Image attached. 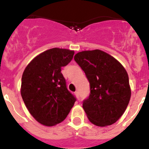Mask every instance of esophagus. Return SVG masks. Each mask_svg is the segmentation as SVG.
<instances>
[{
  "label": "esophagus",
  "instance_id": "34e87169",
  "mask_svg": "<svg viewBox=\"0 0 149 149\" xmlns=\"http://www.w3.org/2000/svg\"><path fill=\"white\" fill-rule=\"evenodd\" d=\"M74 95H75L76 98H77V99H79V98H80V94H79V92L76 91L75 93H74Z\"/></svg>",
  "mask_w": 149,
  "mask_h": 149
}]
</instances>
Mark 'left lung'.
Listing matches in <instances>:
<instances>
[{
    "label": "left lung",
    "mask_w": 149,
    "mask_h": 149,
    "mask_svg": "<svg viewBox=\"0 0 149 149\" xmlns=\"http://www.w3.org/2000/svg\"><path fill=\"white\" fill-rule=\"evenodd\" d=\"M89 82L90 93L83 108L91 122L110 125L125 113L131 98L127 73L114 57L101 50L84 51L74 56Z\"/></svg>",
    "instance_id": "obj_1"
}]
</instances>
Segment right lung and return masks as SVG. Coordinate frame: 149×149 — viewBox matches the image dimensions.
<instances>
[{"instance_id":"obj_1","label":"right lung","mask_w":149,"mask_h":149,"mask_svg":"<svg viewBox=\"0 0 149 149\" xmlns=\"http://www.w3.org/2000/svg\"><path fill=\"white\" fill-rule=\"evenodd\" d=\"M74 51L51 48L29 63L22 77L21 95L30 113L45 126L66 118L76 101L68 90L61 68L72 61Z\"/></svg>"}]
</instances>
